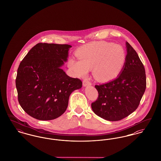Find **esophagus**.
<instances>
[{
  "label": "esophagus",
  "mask_w": 161,
  "mask_h": 161,
  "mask_svg": "<svg viewBox=\"0 0 161 161\" xmlns=\"http://www.w3.org/2000/svg\"><path fill=\"white\" fill-rule=\"evenodd\" d=\"M83 85L84 86H89V85H91V81H89V80H84L83 81Z\"/></svg>",
  "instance_id": "obj_1"
}]
</instances>
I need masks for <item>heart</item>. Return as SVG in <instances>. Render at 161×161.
Segmentation results:
<instances>
[{"instance_id": "heart-1", "label": "heart", "mask_w": 161, "mask_h": 161, "mask_svg": "<svg viewBox=\"0 0 161 161\" xmlns=\"http://www.w3.org/2000/svg\"><path fill=\"white\" fill-rule=\"evenodd\" d=\"M78 60L69 59L68 66L78 77H86L93 68L95 77L102 81L117 77L125 65L126 53L123 46L107 42H97L78 50Z\"/></svg>"}]
</instances>
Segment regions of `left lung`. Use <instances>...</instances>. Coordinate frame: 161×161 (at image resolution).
<instances>
[{
  "label": "left lung",
  "instance_id": "8db88e82",
  "mask_svg": "<svg viewBox=\"0 0 161 161\" xmlns=\"http://www.w3.org/2000/svg\"><path fill=\"white\" fill-rule=\"evenodd\" d=\"M126 47V61L120 75L108 83L95 86L98 97L91 104L92 110L110 121L121 120L136 110L146 91L144 66L128 42Z\"/></svg>",
  "mask_w": 161,
  "mask_h": 161
}]
</instances>
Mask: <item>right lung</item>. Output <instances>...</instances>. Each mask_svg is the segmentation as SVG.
Masks as SVG:
<instances>
[{
  "label": "right lung",
  "instance_id": "right-lung-1",
  "mask_svg": "<svg viewBox=\"0 0 161 161\" xmlns=\"http://www.w3.org/2000/svg\"><path fill=\"white\" fill-rule=\"evenodd\" d=\"M71 47L39 43L20 62L15 79L18 101L34 118L47 121L60 116L71 93L82 87L80 79L69 77L60 68Z\"/></svg>",
  "mask_w": 161,
  "mask_h": 161
}]
</instances>
